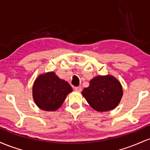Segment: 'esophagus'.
Here are the masks:
<instances>
[{
	"instance_id": "1",
	"label": "esophagus",
	"mask_w": 150,
	"mask_h": 150,
	"mask_svg": "<svg viewBox=\"0 0 150 150\" xmlns=\"http://www.w3.org/2000/svg\"><path fill=\"white\" fill-rule=\"evenodd\" d=\"M75 90L76 91V92H81L82 91V87H75Z\"/></svg>"
}]
</instances>
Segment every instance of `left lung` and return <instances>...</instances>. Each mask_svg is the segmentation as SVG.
Masks as SVG:
<instances>
[{"mask_svg":"<svg viewBox=\"0 0 150 150\" xmlns=\"http://www.w3.org/2000/svg\"><path fill=\"white\" fill-rule=\"evenodd\" d=\"M92 108L98 111H107L119 104L123 89L120 82L112 75L97 76L89 82V86L82 92Z\"/></svg>","mask_w":150,"mask_h":150,"instance_id":"obj_1","label":"left lung"}]
</instances>
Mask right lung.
I'll return each instance as SVG.
<instances>
[{
    "instance_id": "obj_1",
    "label": "right lung",
    "mask_w": 150,
    "mask_h": 150,
    "mask_svg": "<svg viewBox=\"0 0 150 150\" xmlns=\"http://www.w3.org/2000/svg\"><path fill=\"white\" fill-rule=\"evenodd\" d=\"M69 83L53 72L39 75L33 86L36 104L44 111H55L61 107L66 96L72 92Z\"/></svg>"
}]
</instances>
